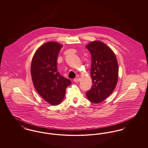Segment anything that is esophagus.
I'll return each mask as SVG.
<instances>
[{"label":"esophagus","mask_w":148,"mask_h":148,"mask_svg":"<svg viewBox=\"0 0 148 148\" xmlns=\"http://www.w3.org/2000/svg\"><path fill=\"white\" fill-rule=\"evenodd\" d=\"M80 80V78H75V79L73 80V81H74V82H75V83L79 82Z\"/></svg>","instance_id":"34e87169"}]
</instances>
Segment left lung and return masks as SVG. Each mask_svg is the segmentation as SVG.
I'll return each mask as SVG.
<instances>
[{
	"label": "left lung",
	"mask_w": 148,
	"mask_h": 148,
	"mask_svg": "<svg viewBox=\"0 0 148 148\" xmlns=\"http://www.w3.org/2000/svg\"><path fill=\"white\" fill-rule=\"evenodd\" d=\"M86 48L92 56L91 89L86 92L87 98L92 103L104 101L113 92L118 79L116 58L110 48L103 42L94 41Z\"/></svg>",
	"instance_id": "obj_1"
}]
</instances>
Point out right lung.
I'll return each instance as SVG.
<instances>
[{"label":"right lung","instance_id":"obj_1","mask_svg":"<svg viewBox=\"0 0 148 148\" xmlns=\"http://www.w3.org/2000/svg\"><path fill=\"white\" fill-rule=\"evenodd\" d=\"M62 45L48 42L35 52L31 64V75L35 89L51 105L59 104L63 99L71 80L57 70L56 60Z\"/></svg>","mask_w":148,"mask_h":148}]
</instances>
